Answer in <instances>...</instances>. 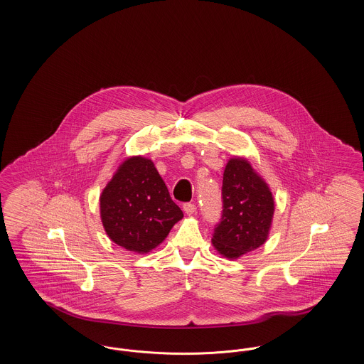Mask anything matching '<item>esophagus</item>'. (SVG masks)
<instances>
[{
  "label": "esophagus",
  "mask_w": 364,
  "mask_h": 364,
  "mask_svg": "<svg viewBox=\"0 0 364 364\" xmlns=\"http://www.w3.org/2000/svg\"><path fill=\"white\" fill-rule=\"evenodd\" d=\"M183 210L188 214V215H192V214H195L196 213V206H195V203H184V206H183Z\"/></svg>",
  "instance_id": "obj_1"
}]
</instances>
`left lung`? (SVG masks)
I'll list each match as a JSON object with an SVG mask.
<instances>
[{
    "mask_svg": "<svg viewBox=\"0 0 364 364\" xmlns=\"http://www.w3.org/2000/svg\"><path fill=\"white\" fill-rule=\"evenodd\" d=\"M223 213L213 230V244L226 258H239L266 242L274 200L267 184L250 162L232 158L223 180Z\"/></svg>",
    "mask_w": 364,
    "mask_h": 364,
    "instance_id": "left-lung-1",
    "label": "left lung"
}]
</instances>
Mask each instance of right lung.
Listing matches in <instances>:
<instances>
[{"instance_id": "1", "label": "right lung", "mask_w": 364, "mask_h": 364, "mask_svg": "<svg viewBox=\"0 0 364 364\" xmlns=\"http://www.w3.org/2000/svg\"><path fill=\"white\" fill-rule=\"evenodd\" d=\"M101 218L107 236L125 250L149 252L183 218L151 159L132 156L101 195Z\"/></svg>"}]
</instances>
